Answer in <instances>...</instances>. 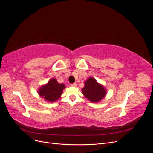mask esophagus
Segmentation results:
<instances>
[{
  "instance_id": "obj_1",
  "label": "esophagus",
  "mask_w": 153,
  "mask_h": 153,
  "mask_svg": "<svg viewBox=\"0 0 153 153\" xmlns=\"http://www.w3.org/2000/svg\"><path fill=\"white\" fill-rule=\"evenodd\" d=\"M71 86L76 87V83H73V84H71Z\"/></svg>"
}]
</instances>
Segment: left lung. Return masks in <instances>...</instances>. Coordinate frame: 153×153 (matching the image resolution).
<instances>
[{
	"instance_id": "obj_1",
	"label": "left lung",
	"mask_w": 153,
	"mask_h": 153,
	"mask_svg": "<svg viewBox=\"0 0 153 153\" xmlns=\"http://www.w3.org/2000/svg\"><path fill=\"white\" fill-rule=\"evenodd\" d=\"M82 91L85 98L92 103L98 102L106 95L104 87L99 84L94 78L92 77L85 82V87Z\"/></svg>"
}]
</instances>
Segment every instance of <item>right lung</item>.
Listing matches in <instances>:
<instances>
[{"label":"right lung","instance_id":"right-lung-1","mask_svg":"<svg viewBox=\"0 0 153 153\" xmlns=\"http://www.w3.org/2000/svg\"><path fill=\"white\" fill-rule=\"evenodd\" d=\"M65 85L60 84L55 78L51 79L47 85L41 87L38 91L41 97L50 102H54L61 96Z\"/></svg>","mask_w":153,"mask_h":153}]
</instances>
